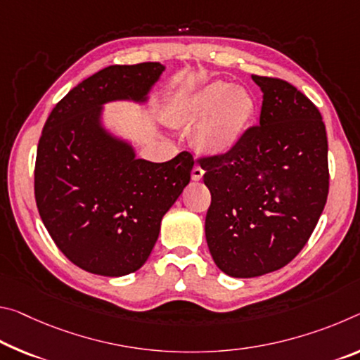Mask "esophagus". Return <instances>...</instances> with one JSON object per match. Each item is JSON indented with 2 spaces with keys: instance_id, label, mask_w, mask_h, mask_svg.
<instances>
[{
  "instance_id": "obj_1",
  "label": "esophagus",
  "mask_w": 360,
  "mask_h": 360,
  "mask_svg": "<svg viewBox=\"0 0 360 360\" xmlns=\"http://www.w3.org/2000/svg\"><path fill=\"white\" fill-rule=\"evenodd\" d=\"M203 168L200 167V165H195V167L192 168V179L193 181H200L203 178Z\"/></svg>"
}]
</instances>
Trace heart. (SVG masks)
<instances>
[{
	"instance_id": "b5f03b06",
	"label": "heart",
	"mask_w": 360,
	"mask_h": 360,
	"mask_svg": "<svg viewBox=\"0 0 360 360\" xmlns=\"http://www.w3.org/2000/svg\"><path fill=\"white\" fill-rule=\"evenodd\" d=\"M255 113L253 96L227 82H213L182 98L174 105L178 122L197 124V146L214 155L231 152L240 144Z\"/></svg>"
}]
</instances>
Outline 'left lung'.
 I'll return each mask as SVG.
<instances>
[{
  "instance_id": "1",
  "label": "left lung",
  "mask_w": 360,
  "mask_h": 360,
  "mask_svg": "<svg viewBox=\"0 0 360 360\" xmlns=\"http://www.w3.org/2000/svg\"><path fill=\"white\" fill-rule=\"evenodd\" d=\"M252 78L262 91L259 124L236 149L198 160L211 192L210 253L222 272L243 278L281 269L303 250L330 181L319 108L281 78Z\"/></svg>"
}]
</instances>
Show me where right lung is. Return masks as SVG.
<instances>
[{"label":"right lung","instance_id":"add662e5","mask_svg":"<svg viewBox=\"0 0 360 360\" xmlns=\"http://www.w3.org/2000/svg\"><path fill=\"white\" fill-rule=\"evenodd\" d=\"M163 70L158 62L102 68L57 102L44 123L35 163L39 216L57 248L91 274L138 271L191 181L192 153L165 163L136 158L101 122L105 102H146Z\"/></svg>","mask_w":360,"mask_h":360}]
</instances>
